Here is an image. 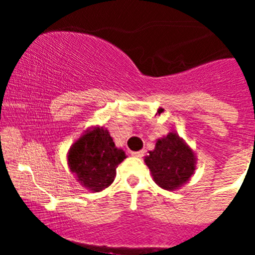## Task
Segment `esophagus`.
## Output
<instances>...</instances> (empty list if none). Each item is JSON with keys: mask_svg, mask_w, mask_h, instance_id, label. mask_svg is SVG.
<instances>
[{"mask_svg": "<svg viewBox=\"0 0 255 255\" xmlns=\"http://www.w3.org/2000/svg\"><path fill=\"white\" fill-rule=\"evenodd\" d=\"M130 155L135 156V158H142L144 155V151L143 150H138V151H130Z\"/></svg>", "mask_w": 255, "mask_h": 255, "instance_id": "1", "label": "esophagus"}]
</instances>
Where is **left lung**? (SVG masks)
I'll use <instances>...</instances> for the list:
<instances>
[{
	"instance_id": "8db88e82",
	"label": "left lung",
	"mask_w": 255,
	"mask_h": 255,
	"mask_svg": "<svg viewBox=\"0 0 255 255\" xmlns=\"http://www.w3.org/2000/svg\"><path fill=\"white\" fill-rule=\"evenodd\" d=\"M196 161L191 146L174 132L159 138L155 148L144 156L154 182L168 191H175L191 179Z\"/></svg>"
}]
</instances>
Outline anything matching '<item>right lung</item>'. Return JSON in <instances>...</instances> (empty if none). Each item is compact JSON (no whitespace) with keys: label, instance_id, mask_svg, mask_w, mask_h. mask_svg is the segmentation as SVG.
<instances>
[{"label":"right lung","instance_id":"right-lung-1","mask_svg":"<svg viewBox=\"0 0 255 255\" xmlns=\"http://www.w3.org/2000/svg\"><path fill=\"white\" fill-rule=\"evenodd\" d=\"M127 158L116 146L107 128L92 126L75 140L68 150V166L82 187L100 192L116 177V169Z\"/></svg>","mask_w":255,"mask_h":255}]
</instances>
